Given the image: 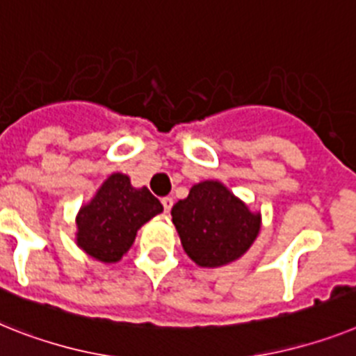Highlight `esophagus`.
Returning <instances> with one entry per match:
<instances>
[{"label":"esophagus","instance_id":"34e87169","mask_svg":"<svg viewBox=\"0 0 356 356\" xmlns=\"http://www.w3.org/2000/svg\"><path fill=\"white\" fill-rule=\"evenodd\" d=\"M161 202H163V206H164V211L168 213V211L172 210V206H173V199H172V197H164V199Z\"/></svg>","mask_w":356,"mask_h":356}]
</instances>
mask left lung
Here are the masks:
<instances>
[{
  "instance_id": "obj_1",
  "label": "left lung",
  "mask_w": 356,
  "mask_h": 356,
  "mask_svg": "<svg viewBox=\"0 0 356 356\" xmlns=\"http://www.w3.org/2000/svg\"><path fill=\"white\" fill-rule=\"evenodd\" d=\"M183 250L201 268H219L252 248L261 232V211H252L220 181L193 184L186 199L172 208Z\"/></svg>"
}]
</instances>
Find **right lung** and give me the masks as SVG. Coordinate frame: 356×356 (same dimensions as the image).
I'll return each instance as SVG.
<instances>
[{"label":"right lung","instance_id":"1","mask_svg":"<svg viewBox=\"0 0 356 356\" xmlns=\"http://www.w3.org/2000/svg\"><path fill=\"white\" fill-rule=\"evenodd\" d=\"M161 211L163 204L148 188H134L128 175L115 172L77 211L76 244L95 261L119 262L137 229Z\"/></svg>","mask_w":356,"mask_h":356}]
</instances>
